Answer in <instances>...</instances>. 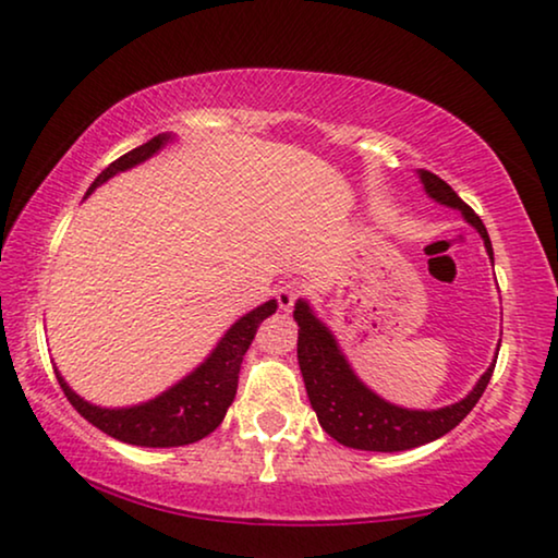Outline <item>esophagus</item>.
<instances>
[{
  "instance_id": "34e87169",
  "label": "esophagus",
  "mask_w": 558,
  "mask_h": 558,
  "mask_svg": "<svg viewBox=\"0 0 558 558\" xmlns=\"http://www.w3.org/2000/svg\"><path fill=\"white\" fill-rule=\"evenodd\" d=\"M304 294V284H299V281H289V284H284L279 289V294H277V299H279V306L284 312H292V306H294V302L299 296Z\"/></svg>"
}]
</instances>
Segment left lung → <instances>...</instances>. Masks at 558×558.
<instances>
[{
	"mask_svg": "<svg viewBox=\"0 0 558 558\" xmlns=\"http://www.w3.org/2000/svg\"><path fill=\"white\" fill-rule=\"evenodd\" d=\"M417 179L423 183L427 198H433L440 206L456 208L481 233L488 259L494 264V246H490L488 231L478 216L473 214V208L463 204V198L435 173L420 168ZM294 322L299 325V369H302L312 410L317 413L322 430L329 438L354 450L400 453V450H413L425 446V442L442 438L475 408V402L481 400L496 367L494 357L486 373L473 385V390L463 400L453 402V405L438 410L402 408L379 398L375 390H369L362 383L360 375L352 369L350 360H347V354L342 352V347H339L332 329L317 317V312H314V306L306 299H296Z\"/></svg>",
	"mask_w": 558,
	"mask_h": 558,
	"instance_id": "left-lung-1",
	"label": "left lung"
}]
</instances>
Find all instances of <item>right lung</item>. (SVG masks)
<instances>
[{
  "instance_id": "1",
  "label": "right lung",
  "mask_w": 558,
  "mask_h": 558,
  "mask_svg": "<svg viewBox=\"0 0 558 558\" xmlns=\"http://www.w3.org/2000/svg\"><path fill=\"white\" fill-rule=\"evenodd\" d=\"M173 141V133H160L148 143L125 153V156H120L116 163H110L98 179L93 181L90 189H87V196H90L98 185L108 183L112 175L131 171V168L145 163L148 158L158 156V153ZM277 299H269V302L246 312L244 317H239L229 329H226L223 337L216 342L214 350L208 352V357L201 362L198 367H193L189 375L179 379V383L156 395V398L138 402V405H93L90 400L80 398V395L64 383L58 367H54V375H58V383L62 387V392L68 395V400L72 402V408H75L87 423H93L98 430L110 435V438L141 448L189 446V442L206 438L208 433H214L216 427L221 425L226 410L231 408L233 398H236L241 362H244L248 344H252L262 322L277 312Z\"/></svg>"
}]
</instances>
